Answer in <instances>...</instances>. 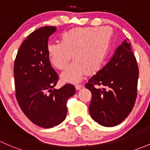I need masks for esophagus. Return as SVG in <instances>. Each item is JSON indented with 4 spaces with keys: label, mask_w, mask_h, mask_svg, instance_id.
I'll return each mask as SVG.
<instances>
[{
    "label": "esophagus",
    "mask_w": 150,
    "mask_h": 150,
    "mask_svg": "<svg viewBox=\"0 0 150 150\" xmlns=\"http://www.w3.org/2000/svg\"><path fill=\"white\" fill-rule=\"evenodd\" d=\"M75 88H76V90H81V88H83V86H81V85H76Z\"/></svg>",
    "instance_id": "34e87169"
}]
</instances>
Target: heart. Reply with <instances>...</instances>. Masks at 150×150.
<instances>
[{
  "instance_id": "heart-1",
  "label": "heart",
  "mask_w": 150,
  "mask_h": 150,
  "mask_svg": "<svg viewBox=\"0 0 150 150\" xmlns=\"http://www.w3.org/2000/svg\"><path fill=\"white\" fill-rule=\"evenodd\" d=\"M110 45L107 28L83 27L68 30L61 36V43L48 46L51 64L62 70L72 58L75 61L61 74L64 83H79L87 74L93 75L102 68Z\"/></svg>"
}]
</instances>
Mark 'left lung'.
Listing matches in <instances>:
<instances>
[{"label": "left lung", "mask_w": 150, "mask_h": 150, "mask_svg": "<svg viewBox=\"0 0 150 150\" xmlns=\"http://www.w3.org/2000/svg\"><path fill=\"white\" fill-rule=\"evenodd\" d=\"M139 68L131 43L125 40L109 62L89 79L92 93L89 112L93 120L106 127L122 122L134 108L137 95ZM95 85H102V89Z\"/></svg>", "instance_id": "left-lung-1"}]
</instances>
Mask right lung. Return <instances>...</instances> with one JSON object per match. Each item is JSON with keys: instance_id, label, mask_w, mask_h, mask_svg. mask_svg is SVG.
I'll return each instance as SVG.
<instances>
[{"instance_id": "add662e5", "label": "right lung", "mask_w": 150, "mask_h": 150, "mask_svg": "<svg viewBox=\"0 0 150 150\" xmlns=\"http://www.w3.org/2000/svg\"><path fill=\"white\" fill-rule=\"evenodd\" d=\"M57 30L46 26L33 32L23 41L13 67L16 98L31 122L45 128L64 120L67 101L75 93L74 86L54 88L59 76L51 67L48 52V38Z\"/></svg>"}]
</instances>
